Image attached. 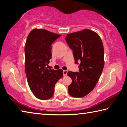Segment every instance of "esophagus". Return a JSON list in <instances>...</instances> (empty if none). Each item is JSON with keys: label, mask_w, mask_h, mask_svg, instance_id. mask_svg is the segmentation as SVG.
Masks as SVG:
<instances>
[{"label": "esophagus", "mask_w": 127, "mask_h": 127, "mask_svg": "<svg viewBox=\"0 0 127 127\" xmlns=\"http://www.w3.org/2000/svg\"><path fill=\"white\" fill-rule=\"evenodd\" d=\"M67 73H68V71L67 70H64L63 71V75L64 76L67 75Z\"/></svg>", "instance_id": "esophagus-1"}]
</instances>
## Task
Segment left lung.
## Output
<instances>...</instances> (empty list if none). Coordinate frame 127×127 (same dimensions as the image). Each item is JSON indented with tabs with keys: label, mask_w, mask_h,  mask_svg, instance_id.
<instances>
[{
	"label": "left lung",
	"mask_w": 127,
	"mask_h": 127,
	"mask_svg": "<svg viewBox=\"0 0 127 127\" xmlns=\"http://www.w3.org/2000/svg\"><path fill=\"white\" fill-rule=\"evenodd\" d=\"M65 40L73 50L75 64L80 62L79 72L68 71L72 80L69 95L83 97L95 88L103 69L104 48L100 37L89 29L66 34Z\"/></svg>",
	"instance_id": "left-lung-1"
}]
</instances>
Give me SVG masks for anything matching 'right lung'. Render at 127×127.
I'll return each mask as SVG.
<instances>
[{
    "label": "right lung",
    "instance_id": "add662e5",
    "mask_svg": "<svg viewBox=\"0 0 127 127\" xmlns=\"http://www.w3.org/2000/svg\"><path fill=\"white\" fill-rule=\"evenodd\" d=\"M61 36L46 30L34 29L30 32L25 46V72L32 93L46 100L53 96L54 86L63 76V70L48 69L52 58L51 44Z\"/></svg>",
    "mask_w": 127,
    "mask_h": 127
}]
</instances>
